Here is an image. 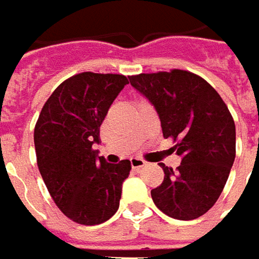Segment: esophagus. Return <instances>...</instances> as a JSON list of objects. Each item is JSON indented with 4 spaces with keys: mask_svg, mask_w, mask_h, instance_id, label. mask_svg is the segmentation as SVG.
Wrapping results in <instances>:
<instances>
[{
    "mask_svg": "<svg viewBox=\"0 0 259 259\" xmlns=\"http://www.w3.org/2000/svg\"><path fill=\"white\" fill-rule=\"evenodd\" d=\"M147 165V162L142 159V158H138V157H133L131 158V166H133L134 169H140L142 166Z\"/></svg>",
    "mask_w": 259,
    "mask_h": 259,
    "instance_id": "obj_1",
    "label": "esophagus"
}]
</instances>
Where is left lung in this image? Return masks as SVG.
I'll return each mask as SVG.
<instances>
[{"mask_svg":"<svg viewBox=\"0 0 259 259\" xmlns=\"http://www.w3.org/2000/svg\"><path fill=\"white\" fill-rule=\"evenodd\" d=\"M157 111L164 138L177 141L182 158L174 171L161 164L162 184L151 191L154 204L182 221L204 215L217 202L235 159V124L220 94L188 71L130 77Z\"/></svg>","mask_w":259,"mask_h":259,"instance_id":"1","label":"left lung"}]
</instances>
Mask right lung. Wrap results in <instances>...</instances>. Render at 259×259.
<instances>
[{"instance_id": "right-lung-1", "label": "right lung", "mask_w": 259, "mask_h": 259, "mask_svg": "<svg viewBox=\"0 0 259 259\" xmlns=\"http://www.w3.org/2000/svg\"><path fill=\"white\" fill-rule=\"evenodd\" d=\"M126 84L125 75L81 72L55 88L38 117V169L54 202L74 223L98 225L119 206L131 162L108 164L93 145L100 144V126Z\"/></svg>"}]
</instances>
